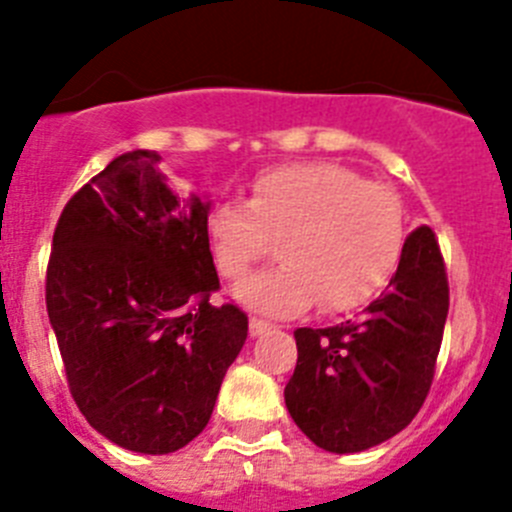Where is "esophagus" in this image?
<instances>
[{
    "instance_id": "esophagus-1",
    "label": "esophagus",
    "mask_w": 512,
    "mask_h": 512,
    "mask_svg": "<svg viewBox=\"0 0 512 512\" xmlns=\"http://www.w3.org/2000/svg\"><path fill=\"white\" fill-rule=\"evenodd\" d=\"M248 330H251L253 338L264 336L266 330H269V323H266V320H261V318H251V320H248Z\"/></svg>"
}]
</instances>
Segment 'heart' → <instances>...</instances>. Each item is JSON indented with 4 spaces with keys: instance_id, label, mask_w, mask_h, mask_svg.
Here are the masks:
<instances>
[{
    "instance_id": "b5f03b06",
    "label": "heart",
    "mask_w": 512,
    "mask_h": 512,
    "mask_svg": "<svg viewBox=\"0 0 512 512\" xmlns=\"http://www.w3.org/2000/svg\"><path fill=\"white\" fill-rule=\"evenodd\" d=\"M220 277L241 282L279 241L277 269L235 289L253 310L292 315L318 300L325 312L366 305L395 277L405 246L397 194L325 161L269 169L246 202H220L207 217Z\"/></svg>"
}]
</instances>
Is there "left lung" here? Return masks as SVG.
Listing matches in <instances>:
<instances>
[{"instance_id": "8db88e82", "label": "left lung", "mask_w": 512, "mask_h": 512, "mask_svg": "<svg viewBox=\"0 0 512 512\" xmlns=\"http://www.w3.org/2000/svg\"><path fill=\"white\" fill-rule=\"evenodd\" d=\"M449 315L436 233L405 238L384 295L330 328H297V366L284 402L302 433L330 454H356L400 433L423 408Z\"/></svg>"}]
</instances>
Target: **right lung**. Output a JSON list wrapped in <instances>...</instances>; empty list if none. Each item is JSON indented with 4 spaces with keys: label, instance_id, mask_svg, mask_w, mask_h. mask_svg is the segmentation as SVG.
I'll use <instances>...</instances> for the list:
<instances>
[{
    "label": "right lung",
    "instance_id": "add662e5",
    "mask_svg": "<svg viewBox=\"0 0 512 512\" xmlns=\"http://www.w3.org/2000/svg\"><path fill=\"white\" fill-rule=\"evenodd\" d=\"M158 161L122 153L71 197L45 277L81 415L138 454H171L205 431L248 336L246 312L210 302V202L176 194Z\"/></svg>",
    "mask_w": 512,
    "mask_h": 512
}]
</instances>
